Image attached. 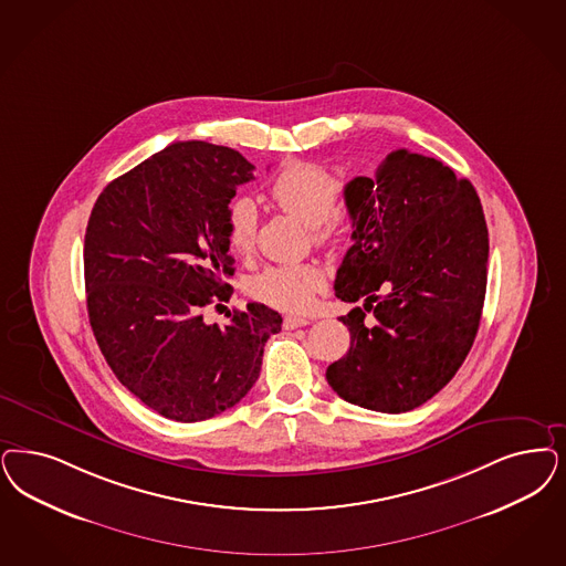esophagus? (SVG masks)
Returning a JSON list of instances; mask_svg holds the SVG:
<instances>
[{
    "label": "esophagus",
    "mask_w": 566,
    "mask_h": 566,
    "mask_svg": "<svg viewBox=\"0 0 566 566\" xmlns=\"http://www.w3.org/2000/svg\"><path fill=\"white\" fill-rule=\"evenodd\" d=\"M310 319L307 317H296V315H286L284 317V328L286 331H294V328H301V326H307Z\"/></svg>",
    "instance_id": "esophagus-1"
}]
</instances>
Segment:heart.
<instances>
[{
	"label": "heart",
	"instance_id": "b5f03b06",
	"mask_svg": "<svg viewBox=\"0 0 566 566\" xmlns=\"http://www.w3.org/2000/svg\"><path fill=\"white\" fill-rule=\"evenodd\" d=\"M340 179L315 163H293L273 177V202L312 228L319 244H334L345 235V217L336 211ZM259 213L251 198H235L228 209V242L234 253L253 251ZM326 284V275L315 263L277 265L259 273L251 293L282 312H305L313 294Z\"/></svg>",
	"mask_w": 566,
	"mask_h": 566
}]
</instances>
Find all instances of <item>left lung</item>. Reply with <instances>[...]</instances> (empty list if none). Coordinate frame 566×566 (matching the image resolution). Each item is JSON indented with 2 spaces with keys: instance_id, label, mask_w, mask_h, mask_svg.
Masks as SVG:
<instances>
[{
  "instance_id": "1",
  "label": "left lung",
  "mask_w": 566,
  "mask_h": 566,
  "mask_svg": "<svg viewBox=\"0 0 566 566\" xmlns=\"http://www.w3.org/2000/svg\"><path fill=\"white\" fill-rule=\"evenodd\" d=\"M353 247L334 293L364 307L340 317L349 353L326 370L332 389L366 410L427 403L464 364L488 289L489 234L468 179L441 160L390 153L376 177L345 186ZM373 324L364 325L366 312Z\"/></svg>"
}]
</instances>
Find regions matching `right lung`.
Instances as JSON below:
<instances>
[{"label":"right lung","instance_id":"1","mask_svg":"<svg viewBox=\"0 0 566 566\" xmlns=\"http://www.w3.org/2000/svg\"><path fill=\"white\" fill-rule=\"evenodd\" d=\"M254 165L226 146L176 142L113 179L85 232L87 313L118 382L156 413L200 422L251 390L282 317L261 303L226 328L202 310L230 298L228 209Z\"/></svg>","mask_w":566,"mask_h":566}]
</instances>
